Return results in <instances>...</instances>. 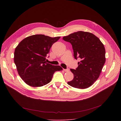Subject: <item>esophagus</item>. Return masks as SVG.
Segmentation results:
<instances>
[{
    "label": "esophagus",
    "mask_w": 121,
    "mask_h": 121,
    "mask_svg": "<svg viewBox=\"0 0 121 121\" xmlns=\"http://www.w3.org/2000/svg\"><path fill=\"white\" fill-rule=\"evenodd\" d=\"M63 71H65V72H68L69 71V69H63Z\"/></svg>",
    "instance_id": "obj_1"
}]
</instances>
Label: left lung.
<instances>
[{"instance_id": "1", "label": "left lung", "mask_w": 121, "mask_h": 121, "mask_svg": "<svg viewBox=\"0 0 121 121\" xmlns=\"http://www.w3.org/2000/svg\"><path fill=\"white\" fill-rule=\"evenodd\" d=\"M63 39L72 44L74 58L81 59L76 69H71L74 78L68 84L78 89L90 87L99 78L105 62L104 44L93 34L81 31L63 37Z\"/></svg>"}]
</instances>
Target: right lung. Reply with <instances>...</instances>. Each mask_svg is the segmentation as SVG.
Wrapping results in <instances>:
<instances>
[{
  "label": "right lung",
  "mask_w": 121,
  "mask_h": 121,
  "mask_svg": "<svg viewBox=\"0 0 121 121\" xmlns=\"http://www.w3.org/2000/svg\"><path fill=\"white\" fill-rule=\"evenodd\" d=\"M60 38L33 35L18 43L15 50L14 62L25 83L32 87L43 86L49 83L56 71L62 70L60 66L52 65L46 61L50 48Z\"/></svg>",
  "instance_id": "1"
}]
</instances>
